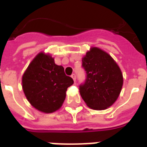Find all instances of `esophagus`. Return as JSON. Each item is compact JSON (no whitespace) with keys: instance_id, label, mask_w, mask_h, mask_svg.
<instances>
[{"instance_id":"1","label":"esophagus","mask_w":147,"mask_h":147,"mask_svg":"<svg viewBox=\"0 0 147 147\" xmlns=\"http://www.w3.org/2000/svg\"><path fill=\"white\" fill-rule=\"evenodd\" d=\"M71 78L73 79L74 81H76V74L73 73L72 75H71Z\"/></svg>"}]
</instances>
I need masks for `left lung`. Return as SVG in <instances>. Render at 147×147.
I'll list each match as a JSON object with an SVG mask.
<instances>
[{
  "label": "left lung",
  "instance_id": "obj_1",
  "mask_svg": "<svg viewBox=\"0 0 147 147\" xmlns=\"http://www.w3.org/2000/svg\"><path fill=\"white\" fill-rule=\"evenodd\" d=\"M86 80L80 93L90 108L102 110L116 102L123 86V75L110 56L98 48H91L82 60Z\"/></svg>",
  "mask_w": 147,
  "mask_h": 147
}]
</instances>
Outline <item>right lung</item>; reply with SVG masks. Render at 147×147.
I'll return each instance as SVG.
<instances>
[{
  "instance_id": "right-lung-1",
  "label": "right lung",
  "mask_w": 147,
  "mask_h": 147,
  "mask_svg": "<svg viewBox=\"0 0 147 147\" xmlns=\"http://www.w3.org/2000/svg\"><path fill=\"white\" fill-rule=\"evenodd\" d=\"M73 80L64 68L55 64L50 55L40 53L23 76V89L27 100L38 110L50 113L61 108L67 87Z\"/></svg>"
}]
</instances>
